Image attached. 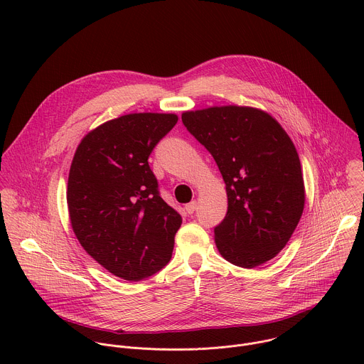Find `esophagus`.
I'll return each instance as SVG.
<instances>
[{
    "mask_svg": "<svg viewBox=\"0 0 364 364\" xmlns=\"http://www.w3.org/2000/svg\"><path fill=\"white\" fill-rule=\"evenodd\" d=\"M196 209H197V201H191V203L186 204V212L188 215H193L196 212Z\"/></svg>",
    "mask_w": 364,
    "mask_h": 364,
    "instance_id": "esophagus-1",
    "label": "esophagus"
}]
</instances>
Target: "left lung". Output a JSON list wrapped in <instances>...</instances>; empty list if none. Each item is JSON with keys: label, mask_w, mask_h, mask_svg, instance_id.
<instances>
[{"label": "left lung", "mask_w": 364, "mask_h": 364, "mask_svg": "<svg viewBox=\"0 0 364 364\" xmlns=\"http://www.w3.org/2000/svg\"><path fill=\"white\" fill-rule=\"evenodd\" d=\"M188 132L222 173L228 213L215 242L230 264L255 268L275 257L304 210L305 187L294 142L268 112L252 107H210L181 115Z\"/></svg>", "instance_id": "8db88e82"}]
</instances>
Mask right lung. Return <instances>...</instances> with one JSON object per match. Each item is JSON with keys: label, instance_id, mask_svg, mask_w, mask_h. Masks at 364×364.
Masks as SVG:
<instances>
[{"label": "right lung", "instance_id": "add662e5", "mask_svg": "<svg viewBox=\"0 0 364 364\" xmlns=\"http://www.w3.org/2000/svg\"><path fill=\"white\" fill-rule=\"evenodd\" d=\"M177 121L122 115L87 132L75 152L66 193L72 229L99 265L125 281L148 278L171 259L183 220L160 197L148 157Z\"/></svg>", "mask_w": 364, "mask_h": 364}]
</instances>
